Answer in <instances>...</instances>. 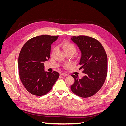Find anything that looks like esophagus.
Instances as JSON below:
<instances>
[{"label": "esophagus", "instance_id": "obj_1", "mask_svg": "<svg viewBox=\"0 0 126 126\" xmlns=\"http://www.w3.org/2000/svg\"><path fill=\"white\" fill-rule=\"evenodd\" d=\"M61 75L63 76H67L68 75L66 74H64V73H61Z\"/></svg>", "mask_w": 126, "mask_h": 126}]
</instances>
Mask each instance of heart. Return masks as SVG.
Instances as JSON below:
<instances>
[{
    "mask_svg": "<svg viewBox=\"0 0 126 126\" xmlns=\"http://www.w3.org/2000/svg\"><path fill=\"white\" fill-rule=\"evenodd\" d=\"M61 47L63 49L65 54L68 52H73L74 54L76 50V47L75 45L69 42L63 41L61 44ZM55 51V49L53 50V52Z\"/></svg>",
    "mask_w": 126,
    "mask_h": 126,
    "instance_id": "obj_1",
    "label": "heart"
}]
</instances>
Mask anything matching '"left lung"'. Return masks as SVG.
<instances>
[{"mask_svg": "<svg viewBox=\"0 0 126 126\" xmlns=\"http://www.w3.org/2000/svg\"><path fill=\"white\" fill-rule=\"evenodd\" d=\"M81 52L79 64L85 76L71 75L75 82L70 86L71 91L82 98L91 97L100 90L107 74V57L102 45L96 39L86 36L71 37Z\"/></svg>", "mask_w": 126, "mask_h": 126, "instance_id": "obj_1", "label": "left lung"}]
</instances>
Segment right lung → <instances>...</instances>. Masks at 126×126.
<instances>
[{
    "label": "right lung",
    "instance_id": "add662e5",
    "mask_svg": "<svg viewBox=\"0 0 126 126\" xmlns=\"http://www.w3.org/2000/svg\"><path fill=\"white\" fill-rule=\"evenodd\" d=\"M58 36L41 35L27 41L18 58L20 79L28 92L37 96L48 93L58 79L56 71H45L44 63L50 56L51 45Z\"/></svg>",
    "mask_w": 126,
    "mask_h": 126
}]
</instances>
